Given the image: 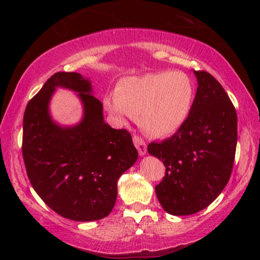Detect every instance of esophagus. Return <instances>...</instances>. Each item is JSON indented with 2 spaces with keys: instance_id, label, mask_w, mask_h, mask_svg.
Masks as SVG:
<instances>
[{
  "instance_id": "obj_1",
  "label": "esophagus",
  "mask_w": 260,
  "mask_h": 260,
  "mask_svg": "<svg viewBox=\"0 0 260 260\" xmlns=\"http://www.w3.org/2000/svg\"><path fill=\"white\" fill-rule=\"evenodd\" d=\"M133 141H134L135 147L137 148V150H138V152H140L141 156L147 154V144H145V142L142 140L140 136H134Z\"/></svg>"
}]
</instances>
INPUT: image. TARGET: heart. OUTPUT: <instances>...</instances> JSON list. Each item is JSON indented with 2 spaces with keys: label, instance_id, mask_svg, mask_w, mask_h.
I'll use <instances>...</instances> for the list:
<instances>
[{
  "label": "heart",
  "instance_id": "1",
  "mask_svg": "<svg viewBox=\"0 0 260 260\" xmlns=\"http://www.w3.org/2000/svg\"><path fill=\"white\" fill-rule=\"evenodd\" d=\"M194 98L195 90L188 76L163 71L124 78L117 84L116 93L105 95L104 105L117 119L138 116L144 131L166 137L187 122Z\"/></svg>",
  "mask_w": 260,
  "mask_h": 260
}]
</instances>
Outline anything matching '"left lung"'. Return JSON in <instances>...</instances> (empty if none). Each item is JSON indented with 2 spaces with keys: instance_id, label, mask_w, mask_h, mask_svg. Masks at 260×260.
Returning <instances> with one entry per match:
<instances>
[{
  "instance_id": "1",
  "label": "left lung",
  "mask_w": 260,
  "mask_h": 260,
  "mask_svg": "<svg viewBox=\"0 0 260 260\" xmlns=\"http://www.w3.org/2000/svg\"><path fill=\"white\" fill-rule=\"evenodd\" d=\"M198 90L187 122L170 138L152 142L148 152L162 159L163 180L155 187L172 215H190L219 197L232 173L237 148V112L212 74L194 71Z\"/></svg>"
}]
</instances>
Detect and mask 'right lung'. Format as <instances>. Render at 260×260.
Wrapping results in <instances>:
<instances>
[{
  "instance_id": "right-lung-1",
  "label": "right lung",
  "mask_w": 260,
  "mask_h": 260,
  "mask_svg": "<svg viewBox=\"0 0 260 260\" xmlns=\"http://www.w3.org/2000/svg\"><path fill=\"white\" fill-rule=\"evenodd\" d=\"M55 87L78 92L84 117L74 127L58 126L48 105ZM22 155L34 190L49 208L74 221L105 218L117 199V181L137 161L125 129L104 122L103 104L91 83L76 72H58L28 102L23 116Z\"/></svg>"
}]
</instances>
